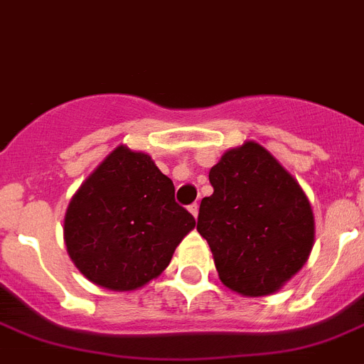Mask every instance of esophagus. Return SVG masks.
I'll use <instances>...</instances> for the list:
<instances>
[{"label":"esophagus","mask_w":364,"mask_h":364,"mask_svg":"<svg viewBox=\"0 0 364 364\" xmlns=\"http://www.w3.org/2000/svg\"><path fill=\"white\" fill-rule=\"evenodd\" d=\"M188 210H191L192 216L198 218V213H200V207H198V203H192L191 207H188Z\"/></svg>","instance_id":"34e87169"}]
</instances>
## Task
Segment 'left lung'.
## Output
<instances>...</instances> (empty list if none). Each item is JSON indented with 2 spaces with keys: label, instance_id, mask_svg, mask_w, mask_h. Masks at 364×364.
<instances>
[{
  "label": "left lung",
  "instance_id": "1",
  "mask_svg": "<svg viewBox=\"0 0 364 364\" xmlns=\"http://www.w3.org/2000/svg\"><path fill=\"white\" fill-rule=\"evenodd\" d=\"M198 232L223 286L243 296L273 295L308 262L314 208L291 173L255 141L227 150L208 172Z\"/></svg>",
  "mask_w": 364,
  "mask_h": 364
}]
</instances>
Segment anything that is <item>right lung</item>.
Masks as SVG:
<instances>
[{
  "instance_id": "right-lung-1",
  "label": "right lung",
  "mask_w": 364,
  "mask_h": 364,
  "mask_svg": "<svg viewBox=\"0 0 364 364\" xmlns=\"http://www.w3.org/2000/svg\"><path fill=\"white\" fill-rule=\"evenodd\" d=\"M194 227V216L173 200L172 179L148 154L121 144L73 194L64 242L90 282L134 291L168 267Z\"/></svg>"
}]
</instances>
